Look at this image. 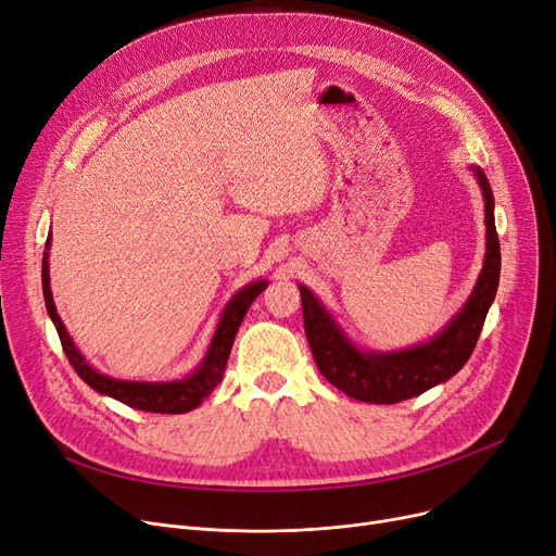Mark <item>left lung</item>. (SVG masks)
<instances>
[{"instance_id": "8db88e82", "label": "left lung", "mask_w": 556, "mask_h": 556, "mask_svg": "<svg viewBox=\"0 0 556 556\" xmlns=\"http://www.w3.org/2000/svg\"><path fill=\"white\" fill-rule=\"evenodd\" d=\"M473 175L484 195L486 252L471 298L432 340L401 352H363L306 286H300L304 331L317 369L346 396L365 403H399L448 381L471 358L484 317L501 281V243L495 233L493 193L482 168Z\"/></svg>"}]
</instances>
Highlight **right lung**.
<instances>
[{
    "label": "right lung",
    "instance_id": "1",
    "mask_svg": "<svg viewBox=\"0 0 556 556\" xmlns=\"http://www.w3.org/2000/svg\"><path fill=\"white\" fill-rule=\"evenodd\" d=\"M49 243H51V239H47V250H49ZM266 286H268V281H252L227 302V306L220 315V323L216 327V333L212 338V344L207 349V354H204L200 367L193 374H189L187 378H180V381H162V383L122 381V378H112V376L97 371L76 349L74 340L70 338V333L63 325L61 315H58V311H55L53 298H51L49 252H45V256H42V293H45L47 313L58 331V338H61V342H63L65 356L70 358L76 374L99 394L122 401V403L135 407V410L160 413V415L189 413L214 392V388L223 381L231 344H233V338H237V331L243 323V317H245L250 304L263 293V290H266Z\"/></svg>",
    "mask_w": 556,
    "mask_h": 556
}]
</instances>
